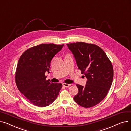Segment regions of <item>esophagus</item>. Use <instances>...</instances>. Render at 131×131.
Listing matches in <instances>:
<instances>
[{
  "instance_id": "esophagus-1",
  "label": "esophagus",
  "mask_w": 131,
  "mask_h": 131,
  "mask_svg": "<svg viewBox=\"0 0 131 131\" xmlns=\"http://www.w3.org/2000/svg\"><path fill=\"white\" fill-rule=\"evenodd\" d=\"M63 85L66 88H68L69 86H70L71 85V84H67V83H63Z\"/></svg>"
}]
</instances>
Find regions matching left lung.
I'll return each instance as SVG.
<instances>
[{
  "label": "left lung",
  "mask_w": 131,
  "mask_h": 131,
  "mask_svg": "<svg viewBox=\"0 0 131 131\" xmlns=\"http://www.w3.org/2000/svg\"><path fill=\"white\" fill-rule=\"evenodd\" d=\"M67 46L74 55L79 69L87 79L84 86L77 84L79 92L74 100L83 107L94 106L106 97L111 87L114 76L112 63L97 45L79 42Z\"/></svg>",
  "instance_id": "1"
}]
</instances>
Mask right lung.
<instances>
[{
    "label": "right lung",
    "instance_id": "1",
    "mask_svg": "<svg viewBox=\"0 0 131 131\" xmlns=\"http://www.w3.org/2000/svg\"><path fill=\"white\" fill-rule=\"evenodd\" d=\"M64 45L41 44L26 50L20 57L15 73L19 91L31 104L38 107L49 106L56 100L62 87L61 83L46 80L51 60Z\"/></svg>",
    "mask_w": 131,
    "mask_h": 131
}]
</instances>
